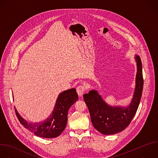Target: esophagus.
Instances as JSON below:
<instances>
[{
    "label": "esophagus",
    "instance_id": "obj_1",
    "mask_svg": "<svg viewBox=\"0 0 158 158\" xmlns=\"http://www.w3.org/2000/svg\"><path fill=\"white\" fill-rule=\"evenodd\" d=\"M76 91H77V94H78L79 96H81V95L84 93V92L85 91V87L83 85H79L77 87Z\"/></svg>",
    "mask_w": 158,
    "mask_h": 158
}]
</instances>
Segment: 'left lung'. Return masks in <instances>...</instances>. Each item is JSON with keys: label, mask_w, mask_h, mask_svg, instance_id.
I'll return each mask as SVG.
<instances>
[{"label": "left lung", "mask_w": 158, "mask_h": 158, "mask_svg": "<svg viewBox=\"0 0 158 158\" xmlns=\"http://www.w3.org/2000/svg\"><path fill=\"white\" fill-rule=\"evenodd\" d=\"M135 59L137 66L136 84L133 98L128 106H110L96 90H91L83 95L94 127L103 135H114L124 130L137 111L143 92V78L141 59L138 55L135 56Z\"/></svg>", "instance_id": "left-lung-1"}]
</instances>
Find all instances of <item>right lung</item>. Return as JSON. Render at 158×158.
Returning <instances> with one entry per match:
<instances>
[{
    "mask_svg": "<svg viewBox=\"0 0 158 158\" xmlns=\"http://www.w3.org/2000/svg\"><path fill=\"white\" fill-rule=\"evenodd\" d=\"M76 89L72 88L61 92L56 99L55 106L51 115L40 122H28L15 110L21 124L36 136L44 138H53L60 136L66 127L68 113L69 108L78 100Z\"/></svg>",
    "mask_w": 158,
    "mask_h": 158,
    "instance_id": "right-lung-1",
    "label": "right lung"
}]
</instances>
